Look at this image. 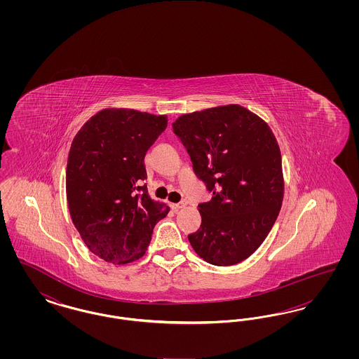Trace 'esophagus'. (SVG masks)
Here are the masks:
<instances>
[{"mask_svg":"<svg viewBox=\"0 0 359 359\" xmlns=\"http://www.w3.org/2000/svg\"><path fill=\"white\" fill-rule=\"evenodd\" d=\"M171 207H172V210H175V211H177V210H180V208H183V207H186V202H182V203H172Z\"/></svg>","mask_w":359,"mask_h":359,"instance_id":"1","label":"esophagus"}]
</instances>
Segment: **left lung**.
Masks as SVG:
<instances>
[{
    "label": "left lung",
    "instance_id": "1",
    "mask_svg": "<svg viewBox=\"0 0 359 359\" xmlns=\"http://www.w3.org/2000/svg\"><path fill=\"white\" fill-rule=\"evenodd\" d=\"M195 175L212 192L202 224L188 236L196 255L217 266L252 256L283 205L281 154L269 125L239 104L183 114L172 123Z\"/></svg>",
    "mask_w": 359,
    "mask_h": 359
}]
</instances>
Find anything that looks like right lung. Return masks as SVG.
Segmentation results:
<instances>
[{"mask_svg":"<svg viewBox=\"0 0 359 359\" xmlns=\"http://www.w3.org/2000/svg\"><path fill=\"white\" fill-rule=\"evenodd\" d=\"M167 116L104 109L74 137L66 194L69 215L86 246L111 264L145 255L156 223L170 207L151 199L144 157L167 128Z\"/></svg>","mask_w":359,"mask_h":359,"instance_id":"add662e5","label":"right lung"}]
</instances>
